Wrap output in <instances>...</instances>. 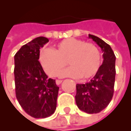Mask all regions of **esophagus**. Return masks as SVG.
Here are the masks:
<instances>
[{"label":"esophagus","instance_id":"34e87169","mask_svg":"<svg viewBox=\"0 0 131 131\" xmlns=\"http://www.w3.org/2000/svg\"><path fill=\"white\" fill-rule=\"evenodd\" d=\"M61 83L62 80H59V79H57V80H56V84H57V85H60Z\"/></svg>","mask_w":131,"mask_h":131}]
</instances>
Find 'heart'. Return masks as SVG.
<instances>
[{
  "instance_id": "b5f03b06",
  "label": "heart",
  "mask_w": 131,
  "mask_h": 131,
  "mask_svg": "<svg viewBox=\"0 0 131 131\" xmlns=\"http://www.w3.org/2000/svg\"><path fill=\"white\" fill-rule=\"evenodd\" d=\"M40 64L49 76H57L68 64L70 67L59 72L61 77H70L84 80L95 77L100 69L102 58L98 48L82 40L68 38L58 43L52 50L43 49L39 54Z\"/></svg>"
}]
</instances>
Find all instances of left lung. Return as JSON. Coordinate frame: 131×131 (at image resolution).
<instances>
[{
  "label": "left lung",
  "mask_w": 131,
  "mask_h": 131,
  "mask_svg": "<svg viewBox=\"0 0 131 131\" xmlns=\"http://www.w3.org/2000/svg\"><path fill=\"white\" fill-rule=\"evenodd\" d=\"M102 50L104 58L100 69L91 80L77 84L75 100L81 111L88 114L98 113L111 102L115 81V55L108 43L94 35L88 34Z\"/></svg>",
  "instance_id": "8db88e82"
}]
</instances>
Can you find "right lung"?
Returning a JSON list of instances; mask_svg holds the SVG:
<instances>
[{
    "label": "right lung",
    "mask_w": 131,
    "mask_h": 131,
    "mask_svg": "<svg viewBox=\"0 0 131 131\" xmlns=\"http://www.w3.org/2000/svg\"><path fill=\"white\" fill-rule=\"evenodd\" d=\"M49 42L39 36L23 46L14 56L16 96L31 117L46 118L54 113L59 88L48 78L39 61L40 49Z\"/></svg>",
    "instance_id": "1"
}]
</instances>
